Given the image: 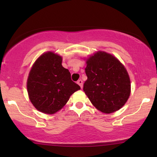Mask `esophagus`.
I'll return each instance as SVG.
<instances>
[{"label":"esophagus","mask_w":157,"mask_h":157,"mask_svg":"<svg viewBox=\"0 0 157 157\" xmlns=\"http://www.w3.org/2000/svg\"><path fill=\"white\" fill-rule=\"evenodd\" d=\"M77 83L80 86L81 88L83 87V81L81 80V79H79V80H78V81H77Z\"/></svg>","instance_id":"34e87169"}]
</instances>
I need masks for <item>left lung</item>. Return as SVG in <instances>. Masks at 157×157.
I'll return each instance as SVG.
<instances>
[{"instance_id":"obj_1","label":"left lung","mask_w":157,"mask_h":157,"mask_svg":"<svg viewBox=\"0 0 157 157\" xmlns=\"http://www.w3.org/2000/svg\"><path fill=\"white\" fill-rule=\"evenodd\" d=\"M87 80L83 91L92 104L103 113L119 110L127 101L131 92L129 76L117 58L98 51L87 60Z\"/></svg>"}]
</instances>
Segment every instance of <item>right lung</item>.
<instances>
[{"label":"right lung","instance_id":"obj_1","mask_svg":"<svg viewBox=\"0 0 157 157\" xmlns=\"http://www.w3.org/2000/svg\"><path fill=\"white\" fill-rule=\"evenodd\" d=\"M62 58L52 52L40 56L27 81L29 98L37 110L52 114L63 108L71 94L81 89L61 65Z\"/></svg>","mask_w":157,"mask_h":157}]
</instances>
